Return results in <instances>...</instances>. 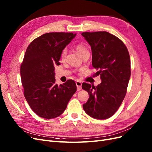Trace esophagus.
Returning a JSON list of instances; mask_svg holds the SVG:
<instances>
[{
  "label": "esophagus",
  "instance_id": "34e87169",
  "mask_svg": "<svg viewBox=\"0 0 152 152\" xmlns=\"http://www.w3.org/2000/svg\"><path fill=\"white\" fill-rule=\"evenodd\" d=\"M76 85H77V91H80L82 89V83L80 81H77L76 82Z\"/></svg>",
  "mask_w": 152,
  "mask_h": 152
}]
</instances>
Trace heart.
<instances>
[{"instance_id":"1","label":"heart","mask_w":152,"mask_h":152,"mask_svg":"<svg viewBox=\"0 0 152 152\" xmlns=\"http://www.w3.org/2000/svg\"><path fill=\"white\" fill-rule=\"evenodd\" d=\"M75 49H77V51L81 54L82 56H83L86 53H88V50H87L86 45L83 42L77 43L75 45ZM66 50L65 49H64L61 51V58H65V56H66Z\"/></svg>"}]
</instances>
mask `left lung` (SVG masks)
<instances>
[{"instance_id":"left-lung-1","label":"left lung","mask_w":152,"mask_h":152,"mask_svg":"<svg viewBox=\"0 0 152 152\" xmlns=\"http://www.w3.org/2000/svg\"><path fill=\"white\" fill-rule=\"evenodd\" d=\"M82 35L91 45L92 65L102 79L96 87L82 84L89 95L83 108L93 118H108L117 111L126 94L131 76L129 54L122 41L107 31L83 32Z\"/></svg>"}]
</instances>
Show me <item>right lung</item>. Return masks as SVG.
<instances>
[{
	"instance_id": "1",
	"label": "right lung",
	"mask_w": 152,
	"mask_h": 152,
	"mask_svg": "<svg viewBox=\"0 0 152 152\" xmlns=\"http://www.w3.org/2000/svg\"><path fill=\"white\" fill-rule=\"evenodd\" d=\"M76 34L50 32L35 39L27 48L20 67L22 86L26 100L40 117L56 118L65 111L76 91L73 80L58 86L55 84L54 66L62 50Z\"/></svg>"
}]
</instances>
